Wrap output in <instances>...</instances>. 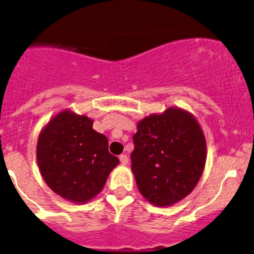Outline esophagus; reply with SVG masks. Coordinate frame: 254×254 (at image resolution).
Wrapping results in <instances>:
<instances>
[{
    "instance_id": "esophagus-1",
    "label": "esophagus",
    "mask_w": 254,
    "mask_h": 254,
    "mask_svg": "<svg viewBox=\"0 0 254 254\" xmlns=\"http://www.w3.org/2000/svg\"><path fill=\"white\" fill-rule=\"evenodd\" d=\"M119 159H120V161H121L122 165H127V163H128V157H127V155H126V154L120 155Z\"/></svg>"
}]
</instances>
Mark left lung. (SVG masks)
I'll list each match as a JSON object with an SVG mask.
<instances>
[{"instance_id": "8db88e82", "label": "left lung", "mask_w": 254, "mask_h": 254, "mask_svg": "<svg viewBox=\"0 0 254 254\" xmlns=\"http://www.w3.org/2000/svg\"><path fill=\"white\" fill-rule=\"evenodd\" d=\"M130 154L141 195L156 206H171L196 187L206 162V140L196 120L181 109H167L138 124Z\"/></svg>"}]
</instances>
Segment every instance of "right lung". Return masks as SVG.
<instances>
[{"instance_id": "obj_1", "label": "right lung", "mask_w": 254, "mask_h": 254, "mask_svg": "<svg viewBox=\"0 0 254 254\" xmlns=\"http://www.w3.org/2000/svg\"><path fill=\"white\" fill-rule=\"evenodd\" d=\"M93 121L63 111L48 122L37 141V163L54 192L72 202H87L102 191L119 159L109 152L108 138Z\"/></svg>"}]
</instances>
